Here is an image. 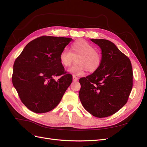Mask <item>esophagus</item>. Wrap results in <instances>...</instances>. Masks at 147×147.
Here are the masks:
<instances>
[{
  "label": "esophagus",
  "mask_w": 147,
  "mask_h": 147,
  "mask_svg": "<svg viewBox=\"0 0 147 147\" xmlns=\"http://www.w3.org/2000/svg\"><path fill=\"white\" fill-rule=\"evenodd\" d=\"M78 79V78L75 76V75H73V82L77 81Z\"/></svg>",
  "instance_id": "obj_1"
}]
</instances>
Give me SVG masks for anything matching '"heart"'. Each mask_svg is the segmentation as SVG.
Segmentation results:
<instances>
[{
    "instance_id": "b5f03b06",
    "label": "heart",
    "mask_w": 147,
    "mask_h": 147,
    "mask_svg": "<svg viewBox=\"0 0 147 147\" xmlns=\"http://www.w3.org/2000/svg\"><path fill=\"white\" fill-rule=\"evenodd\" d=\"M70 51L64 50L60 54V61L62 64L69 67L73 62L72 55L78 56L76 58L77 63L69 69V72L76 75H81L88 70V72H94L101 64V55L94 50L90 43L84 40H77L70 46Z\"/></svg>"
}]
</instances>
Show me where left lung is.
<instances>
[{"label":"left lung","mask_w":147,"mask_h":147,"mask_svg":"<svg viewBox=\"0 0 147 147\" xmlns=\"http://www.w3.org/2000/svg\"><path fill=\"white\" fill-rule=\"evenodd\" d=\"M91 40L101 49V64L92 74L79 80V97L93 116L107 117L127 101L132 88L131 63L113 42L101 38Z\"/></svg>","instance_id":"obj_1"}]
</instances>
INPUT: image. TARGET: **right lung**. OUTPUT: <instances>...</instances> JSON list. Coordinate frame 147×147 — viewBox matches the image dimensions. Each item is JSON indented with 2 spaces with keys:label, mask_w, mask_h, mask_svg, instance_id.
<instances>
[{
  "label": "right lung",
  "mask_w": 147,
  "mask_h": 147,
  "mask_svg": "<svg viewBox=\"0 0 147 147\" xmlns=\"http://www.w3.org/2000/svg\"><path fill=\"white\" fill-rule=\"evenodd\" d=\"M72 38L43 36L30 42L16 59L12 83L24 105L33 112H50L59 104L72 82L60 54ZM61 76L55 81L54 78Z\"/></svg>",
  "instance_id": "1"
}]
</instances>
